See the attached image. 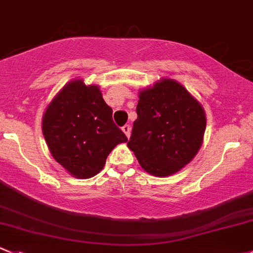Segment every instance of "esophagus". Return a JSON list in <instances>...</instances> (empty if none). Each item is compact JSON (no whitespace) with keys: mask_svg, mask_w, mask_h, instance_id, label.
Returning <instances> with one entry per match:
<instances>
[{"mask_svg":"<svg viewBox=\"0 0 253 253\" xmlns=\"http://www.w3.org/2000/svg\"><path fill=\"white\" fill-rule=\"evenodd\" d=\"M122 131L126 134L127 138H129V136H131V126H129V125H125V126L122 127Z\"/></svg>","mask_w":253,"mask_h":253,"instance_id":"obj_1","label":"esophagus"}]
</instances>
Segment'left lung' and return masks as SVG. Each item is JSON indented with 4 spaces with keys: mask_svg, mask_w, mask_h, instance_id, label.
I'll list each match as a JSON object with an SVG mask.
<instances>
[{
    "mask_svg": "<svg viewBox=\"0 0 253 253\" xmlns=\"http://www.w3.org/2000/svg\"><path fill=\"white\" fill-rule=\"evenodd\" d=\"M136 111L137 120L127 146L144 170L168 176L197 156L207 117L199 101L183 85L162 79L142 90Z\"/></svg>",
    "mask_w": 253,
    "mask_h": 253,
    "instance_id": "8db88e82",
    "label": "left lung"
}]
</instances>
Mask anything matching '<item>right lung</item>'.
Masks as SVG:
<instances>
[{
  "label": "right lung",
  "instance_id": "add662e5",
  "mask_svg": "<svg viewBox=\"0 0 253 253\" xmlns=\"http://www.w3.org/2000/svg\"><path fill=\"white\" fill-rule=\"evenodd\" d=\"M42 129L53 158L80 179L96 175L112 149L127 142L99 86H86L80 79L68 83L51 100Z\"/></svg>",
  "mask_w": 253,
  "mask_h": 253
}]
</instances>
